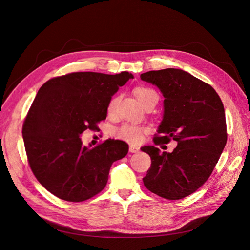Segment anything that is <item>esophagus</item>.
<instances>
[{
  "mask_svg": "<svg viewBox=\"0 0 250 250\" xmlns=\"http://www.w3.org/2000/svg\"><path fill=\"white\" fill-rule=\"evenodd\" d=\"M139 151H140V148H139V147L133 146V145L129 146V152H131V153H138Z\"/></svg>",
  "mask_w": 250,
  "mask_h": 250,
  "instance_id": "obj_1",
  "label": "esophagus"
}]
</instances>
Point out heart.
<instances>
[{"label": "heart", "instance_id": "b5f03b06", "mask_svg": "<svg viewBox=\"0 0 250 250\" xmlns=\"http://www.w3.org/2000/svg\"><path fill=\"white\" fill-rule=\"evenodd\" d=\"M134 93H135V96L138 97L139 101L142 103V105L145 104L151 97L157 96L153 89H151L149 87H144V86L135 88ZM119 100H120L119 96H113L111 98L109 103H108V106H107V111L109 113H113L116 111ZM144 131H145V128H143L138 125L125 123L117 128V129L115 130V134L117 138H119L121 140H124L126 142L138 143L141 140L142 134Z\"/></svg>", "mask_w": 250, "mask_h": 250}]
</instances>
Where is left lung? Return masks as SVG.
<instances>
[{"label": "left lung", "instance_id": "1", "mask_svg": "<svg viewBox=\"0 0 250 250\" xmlns=\"http://www.w3.org/2000/svg\"><path fill=\"white\" fill-rule=\"evenodd\" d=\"M141 79L157 86L165 98L154 143L177 142L171 153L154 146L141 148L151 157L144 185L163 198H185L208 180L226 145L223 103L209 84L183 70L150 71Z\"/></svg>", "mask_w": 250, "mask_h": 250}]
</instances>
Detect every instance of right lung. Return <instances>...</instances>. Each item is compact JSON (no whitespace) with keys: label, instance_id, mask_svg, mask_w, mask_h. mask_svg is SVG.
Here are the masks:
<instances>
[{"label":"right lung","instance_id":"1","mask_svg":"<svg viewBox=\"0 0 250 250\" xmlns=\"http://www.w3.org/2000/svg\"><path fill=\"white\" fill-rule=\"evenodd\" d=\"M132 78L128 72H77L52 78L37 92L22 139L36 179L56 197L71 202L94 197L106 186L112 163L128 153L123 141L109 139L89 148L80 135L98 129L111 97Z\"/></svg>","mask_w":250,"mask_h":250}]
</instances>
